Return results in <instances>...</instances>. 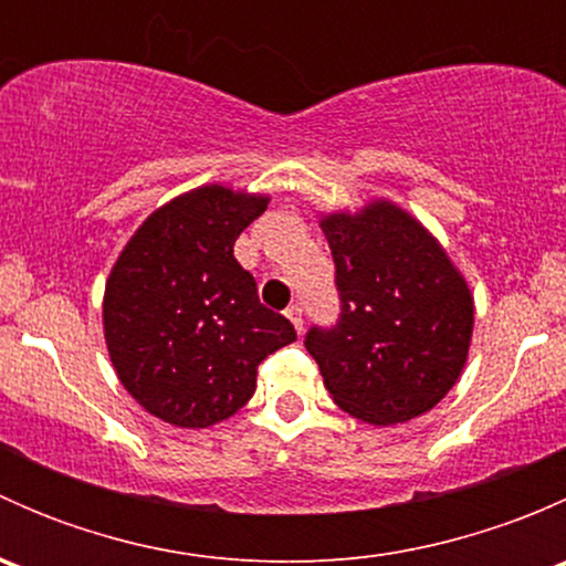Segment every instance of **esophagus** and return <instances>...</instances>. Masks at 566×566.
<instances>
[{
	"instance_id": "obj_1",
	"label": "esophagus",
	"mask_w": 566,
	"mask_h": 566,
	"mask_svg": "<svg viewBox=\"0 0 566 566\" xmlns=\"http://www.w3.org/2000/svg\"><path fill=\"white\" fill-rule=\"evenodd\" d=\"M284 315L290 317V323L295 325V331H298V334H301V331H304V310H301L298 304L287 306V312H284Z\"/></svg>"
}]
</instances>
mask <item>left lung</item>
I'll list each match as a JSON object with an SVG mask.
<instances>
[{
  "instance_id": "obj_1",
  "label": "left lung",
  "mask_w": 566,
  "mask_h": 566,
  "mask_svg": "<svg viewBox=\"0 0 566 566\" xmlns=\"http://www.w3.org/2000/svg\"><path fill=\"white\" fill-rule=\"evenodd\" d=\"M342 315L306 350L331 399L375 427L405 424L458 384L473 334V295L447 249L389 199L319 216Z\"/></svg>"
}]
</instances>
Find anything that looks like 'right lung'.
Listing matches in <instances>:
<instances>
[{
  "instance_id": "add662e5",
  "label": "right lung",
  "mask_w": 566,
  "mask_h": 566,
  "mask_svg": "<svg viewBox=\"0 0 566 566\" xmlns=\"http://www.w3.org/2000/svg\"><path fill=\"white\" fill-rule=\"evenodd\" d=\"M268 193L191 188L153 210L106 279L104 336L125 391L182 430L219 424L249 402L256 367L295 342L232 254Z\"/></svg>"
}]
</instances>
